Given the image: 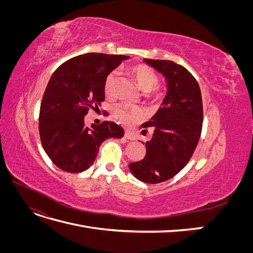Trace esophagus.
<instances>
[{
	"instance_id": "1",
	"label": "esophagus",
	"mask_w": 253,
	"mask_h": 253,
	"mask_svg": "<svg viewBox=\"0 0 253 253\" xmlns=\"http://www.w3.org/2000/svg\"><path fill=\"white\" fill-rule=\"evenodd\" d=\"M125 137H126V139H128V140H135V139H136L135 135H134L133 133H131V132H127V131H126V133H125Z\"/></svg>"
}]
</instances>
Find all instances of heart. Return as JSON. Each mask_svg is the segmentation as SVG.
<instances>
[{
    "mask_svg": "<svg viewBox=\"0 0 253 253\" xmlns=\"http://www.w3.org/2000/svg\"><path fill=\"white\" fill-rule=\"evenodd\" d=\"M129 73L132 74L137 85L141 89L145 90V96L152 99L162 98L163 91L155 87L159 78L157 73L147 64H135L129 67ZM116 72H110L104 79L103 89L106 96H113L115 93V82H116ZM114 116L121 125L129 126L138 124L143 118V112L138 106L127 105V104H116L113 108Z\"/></svg>",
    "mask_w": 253,
    "mask_h": 253,
    "instance_id": "1",
    "label": "heart"
}]
</instances>
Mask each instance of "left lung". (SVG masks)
I'll list each match as a JSON object with an SVG mask.
<instances>
[{"mask_svg": "<svg viewBox=\"0 0 253 253\" xmlns=\"http://www.w3.org/2000/svg\"><path fill=\"white\" fill-rule=\"evenodd\" d=\"M144 61L165 76L168 93L162 108L142 125L154 129L144 158L128 168L139 180L159 183L172 178L192 157L202 134L203 100L200 85L186 67L170 60Z\"/></svg>", "mask_w": 253, "mask_h": 253, "instance_id": "left-lung-1", "label": "left lung"}]
</instances>
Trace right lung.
<instances>
[{
  "instance_id": "add662e5",
  "label": "right lung",
  "mask_w": 253,
  "mask_h": 253,
  "mask_svg": "<svg viewBox=\"0 0 253 253\" xmlns=\"http://www.w3.org/2000/svg\"><path fill=\"white\" fill-rule=\"evenodd\" d=\"M127 58L89 52L65 61L52 74L42 98L39 132L44 151L59 169L87 170L105 139L124 136V128L113 121L89 128L84 116L104 100L106 75Z\"/></svg>"
}]
</instances>
